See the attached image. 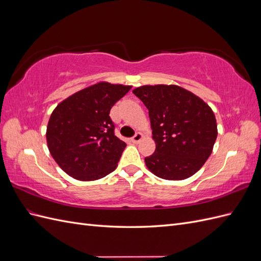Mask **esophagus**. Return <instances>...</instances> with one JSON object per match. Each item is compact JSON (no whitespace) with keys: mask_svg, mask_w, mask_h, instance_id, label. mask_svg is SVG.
Segmentation results:
<instances>
[{"mask_svg":"<svg viewBox=\"0 0 261 261\" xmlns=\"http://www.w3.org/2000/svg\"><path fill=\"white\" fill-rule=\"evenodd\" d=\"M143 137H144V135L141 133H136L135 135H134V137H132V141L134 144H138L139 141L143 139Z\"/></svg>","mask_w":261,"mask_h":261,"instance_id":"esophagus-1","label":"esophagus"}]
</instances>
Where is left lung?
Instances as JSON below:
<instances>
[{
  "label": "left lung",
  "instance_id": "obj_1",
  "mask_svg": "<svg viewBox=\"0 0 261 261\" xmlns=\"http://www.w3.org/2000/svg\"><path fill=\"white\" fill-rule=\"evenodd\" d=\"M133 93L148 109L155 141L154 152L145 158L147 168L170 180L194 175L210 156L218 136L211 108L175 85L141 86Z\"/></svg>",
  "mask_w": 261,
  "mask_h": 261
}]
</instances>
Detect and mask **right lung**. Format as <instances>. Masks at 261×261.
I'll return each instance as SVG.
<instances>
[{"instance_id": "obj_1", "label": "right lung", "mask_w": 261, "mask_h": 261, "mask_svg": "<svg viewBox=\"0 0 261 261\" xmlns=\"http://www.w3.org/2000/svg\"><path fill=\"white\" fill-rule=\"evenodd\" d=\"M130 88L99 83L72 94L54 109L46 141L53 159L69 176L94 180L115 170L126 144L115 136L110 110Z\"/></svg>"}]
</instances>
